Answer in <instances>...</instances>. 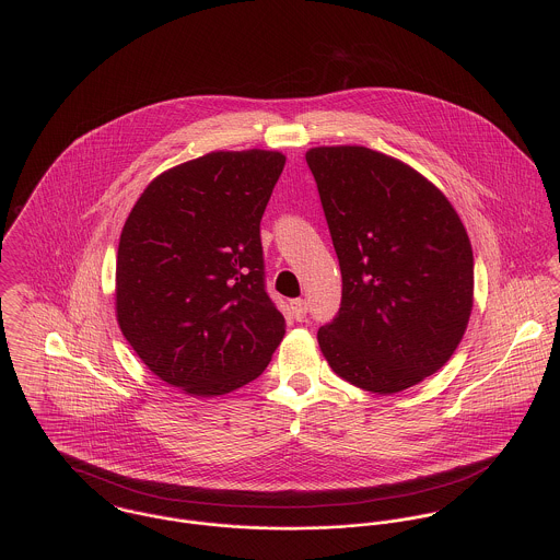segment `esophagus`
I'll use <instances>...</instances> for the list:
<instances>
[{"label": "esophagus", "instance_id": "esophagus-1", "mask_svg": "<svg viewBox=\"0 0 560 560\" xmlns=\"http://www.w3.org/2000/svg\"><path fill=\"white\" fill-rule=\"evenodd\" d=\"M291 314H293L298 320H304L305 314H307L305 300H293V302H291Z\"/></svg>", "mask_w": 560, "mask_h": 560}]
</instances>
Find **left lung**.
I'll list each match as a JSON object with an SVG mask.
<instances>
[{
  "mask_svg": "<svg viewBox=\"0 0 560 560\" xmlns=\"http://www.w3.org/2000/svg\"><path fill=\"white\" fill-rule=\"evenodd\" d=\"M342 271L318 329L331 370L372 394L421 383L454 355L472 310V250L445 195L368 148L305 153Z\"/></svg>",
  "mask_w": 560,
  "mask_h": 560,
  "instance_id": "8db88e82",
  "label": "left lung"
}]
</instances>
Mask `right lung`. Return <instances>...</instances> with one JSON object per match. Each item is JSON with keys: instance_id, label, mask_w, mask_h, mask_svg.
I'll return each instance as SVG.
<instances>
[{"instance_id": "1", "label": "right lung", "mask_w": 560, "mask_h": 560, "mask_svg": "<svg viewBox=\"0 0 560 560\" xmlns=\"http://www.w3.org/2000/svg\"><path fill=\"white\" fill-rule=\"evenodd\" d=\"M287 158L211 152L158 175L117 248L115 310L164 383L213 398L262 374L284 338L265 289L260 218Z\"/></svg>"}]
</instances>
